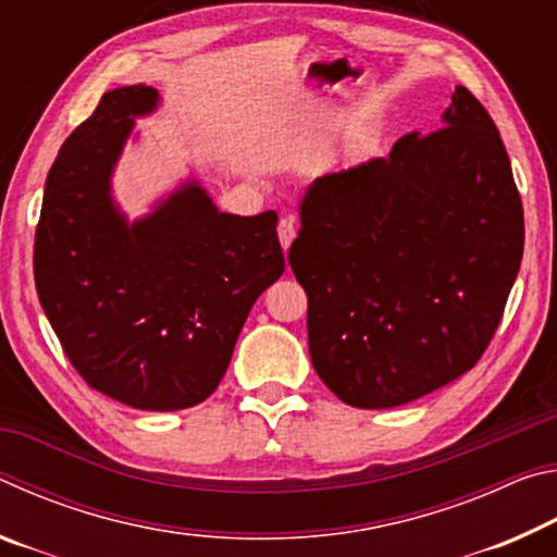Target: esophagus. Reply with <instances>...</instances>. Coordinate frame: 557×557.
I'll return each mask as SVG.
<instances>
[{"mask_svg":"<svg viewBox=\"0 0 557 557\" xmlns=\"http://www.w3.org/2000/svg\"><path fill=\"white\" fill-rule=\"evenodd\" d=\"M295 235H297L295 221H292V219H280V223H277V238H280L282 248L287 250L289 245H292V240H295Z\"/></svg>","mask_w":557,"mask_h":557,"instance_id":"1","label":"esophagus"}]
</instances>
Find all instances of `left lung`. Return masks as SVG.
Listing matches in <instances>:
<instances>
[{"label":"left lung","instance_id":"obj_1","mask_svg":"<svg viewBox=\"0 0 557 557\" xmlns=\"http://www.w3.org/2000/svg\"><path fill=\"white\" fill-rule=\"evenodd\" d=\"M442 120L299 201L287 260L309 356L354 408H398L474 369L521 268V194L492 115L459 86Z\"/></svg>","mask_w":557,"mask_h":557}]
</instances>
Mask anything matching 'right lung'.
<instances>
[{
    "mask_svg": "<svg viewBox=\"0 0 557 557\" xmlns=\"http://www.w3.org/2000/svg\"><path fill=\"white\" fill-rule=\"evenodd\" d=\"M157 90L100 98L46 178L34 240L41 307L90 388L137 410H184L219 388L256 299L285 272L277 213H219L186 186L135 225L110 201L132 117Z\"/></svg>",
    "mask_w": 557,
    "mask_h": 557,
    "instance_id": "add662e5",
    "label": "right lung"
}]
</instances>
